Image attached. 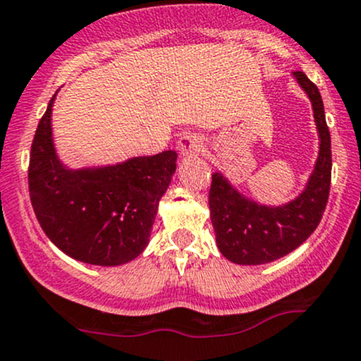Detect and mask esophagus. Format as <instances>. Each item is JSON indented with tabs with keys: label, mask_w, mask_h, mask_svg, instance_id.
Masks as SVG:
<instances>
[{
	"label": "esophagus",
	"mask_w": 361,
	"mask_h": 361,
	"mask_svg": "<svg viewBox=\"0 0 361 361\" xmlns=\"http://www.w3.org/2000/svg\"><path fill=\"white\" fill-rule=\"evenodd\" d=\"M202 147H204L202 140L194 133L182 135V137L179 138V142H177V148H179V152L182 155L199 154V152L202 150Z\"/></svg>",
	"instance_id": "34e87169"
}]
</instances>
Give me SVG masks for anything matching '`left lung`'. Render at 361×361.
Returning a JSON list of instances; mask_svg holds the SVG:
<instances>
[{
    "label": "left lung",
    "instance_id": "1",
    "mask_svg": "<svg viewBox=\"0 0 361 361\" xmlns=\"http://www.w3.org/2000/svg\"><path fill=\"white\" fill-rule=\"evenodd\" d=\"M312 104L319 154L306 188L282 206H267L238 192L221 172L209 189L211 223L223 257L238 265H262L286 257L302 245L319 224L331 185V137L319 89L304 72H294Z\"/></svg>",
    "mask_w": 361,
    "mask_h": 361
}]
</instances>
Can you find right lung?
<instances>
[{"label":"right lung","mask_w":361,"mask_h":361,"mask_svg":"<svg viewBox=\"0 0 361 361\" xmlns=\"http://www.w3.org/2000/svg\"><path fill=\"white\" fill-rule=\"evenodd\" d=\"M52 96L30 152V201L49 240L84 264H128L150 241L159 202L176 172L165 150L104 167L69 169L55 152Z\"/></svg>","instance_id":"obj_1"}]
</instances>
